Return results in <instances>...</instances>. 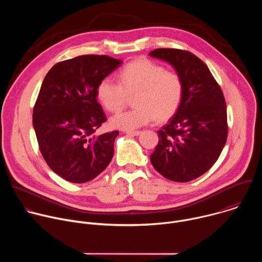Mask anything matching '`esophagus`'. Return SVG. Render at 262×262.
<instances>
[{"label":"esophagus","mask_w":262,"mask_h":262,"mask_svg":"<svg viewBox=\"0 0 262 262\" xmlns=\"http://www.w3.org/2000/svg\"><path fill=\"white\" fill-rule=\"evenodd\" d=\"M140 134H141L140 130H128V132H126L127 136H139Z\"/></svg>","instance_id":"esophagus-1"}]
</instances>
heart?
<instances>
[{"label": "heart", "mask_w": 262, "mask_h": 262, "mask_svg": "<svg viewBox=\"0 0 262 262\" xmlns=\"http://www.w3.org/2000/svg\"><path fill=\"white\" fill-rule=\"evenodd\" d=\"M119 83L111 78L102 79L96 95L110 112L119 111L126 102L127 95L135 94L136 108L122 111L111 118L113 127L134 130L154 121L157 117L166 120L180 106L183 83L179 74L147 59L127 64L119 73Z\"/></svg>", "instance_id": "1"}]
</instances>
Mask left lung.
Segmentation results:
<instances>
[{
  "label": "left lung",
  "mask_w": 262,
  "mask_h": 262,
  "mask_svg": "<svg viewBox=\"0 0 262 262\" xmlns=\"http://www.w3.org/2000/svg\"><path fill=\"white\" fill-rule=\"evenodd\" d=\"M149 56L169 63L183 83L180 106L158 132L150 162L169 180L191 181L212 167L226 143L225 99L208 67L192 53L158 49Z\"/></svg>",
  "instance_id": "1"
}]
</instances>
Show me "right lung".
<instances>
[{
    "label": "right lung",
    "instance_id": "add662e5",
    "mask_svg": "<svg viewBox=\"0 0 262 262\" xmlns=\"http://www.w3.org/2000/svg\"><path fill=\"white\" fill-rule=\"evenodd\" d=\"M121 64L108 56H79L54 65L42 82L33 126L47 164L67 181L94 179L114 156L119 133L95 135L106 120L96 88Z\"/></svg>",
    "mask_w": 262,
    "mask_h": 262
}]
</instances>
